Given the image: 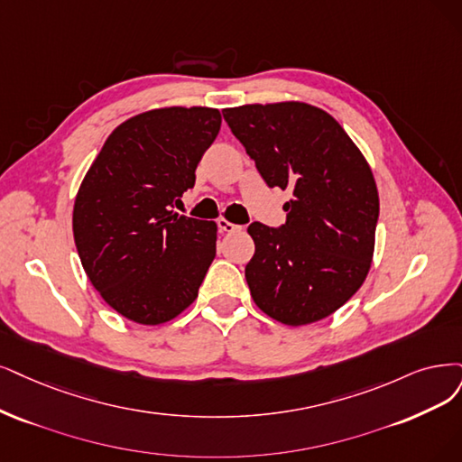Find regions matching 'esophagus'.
Returning <instances> with one entry per match:
<instances>
[{
	"label": "esophagus",
	"instance_id": "esophagus-1",
	"mask_svg": "<svg viewBox=\"0 0 462 462\" xmlns=\"http://www.w3.org/2000/svg\"><path fill=\"white\" fill-rule=\"evenodd\" d=\"M217 225H218V230L220 232H236V230H242V226H237V225H234V222H230V220H226V218H218L217 220Z\"/></svg>",
	"mask_w": 462,
	"mask_h": 462
}]
</instances>
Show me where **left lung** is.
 <instances>
[{"instance_id":"obj_1","label":"left lung","mask_w":462,"mask_h":462,"mask_svg":"<svg viewBox=\"0 0 462 462\" xmlns=\"http://www.w3.org/2000/svg\"><path fill=\"white\" fill-rule=\"evenodd\" d=\"M270 188L291 192L285 225L253 222L251 297L285 326L331 316L365 282L379 218L373 171L337 119L299 100L222 110Z\"/></svg>"}]
</instances>
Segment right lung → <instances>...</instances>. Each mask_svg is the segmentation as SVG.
<instances>
[{
	"label": "right lung",
	"mask_w": 462,
	"mask_h": 462,
	"mask_svg": "<svg viewBox=\"0 0 462 462\" xmlns=\"http://www.w3.org/2000/svg\"><path fill=\"white\" fill-rule=\"evenodd\" d=\"M209 106H165L119 124L85 173L72 230L81 266L124 318L160 326L182 314L215 259L217 222L173 203L220 131Z\"/></svg>",
	"instance_id": "add662e5"
}]
</instances>
